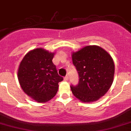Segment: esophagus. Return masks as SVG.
Returning a JSON list of instances; mask_svg holds the SVG:
<instances>
[{
    "label": "esophagus",
    "mask_w": 131,
    "mask_h": 131,
    "mask_svg": "<svg viewBox=\"0 0 131 131\" xmlns=\"http://www.w3.org/2000/svg\"><path fill=\"white\" fill-rule=\"evenodd\" d=\"M68 79H69V77H68V75H67L64 77V80H65V81H67V80H68Z\"/></svg>",
    "instance_id": "34e87169"
}]
</instances>
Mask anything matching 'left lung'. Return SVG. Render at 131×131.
Wrapping results in <instances>:
<instances>
[{
  "label": "left lung",
  "instance_id": "obj_1",
  "mask_svg": "<svg viewBox=\"0 0 131 131\" xmlns=\"http://www.w3.org/2000/svg\"><path fill=\"white\" fill-rule=\"evenodd\" d=\"M72 61L79 74L72 93L82 102H92L106 93L113 80L115 65L110 55L97 46H88L73 52Z\"/></svg>",
  "mask_w": 131,
  "mask_h": 131
}]
</instances>
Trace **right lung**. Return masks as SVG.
<instances>
[{
    "label": "right lung",
    "instance_id": "obj_1",
    "mask_svg": "<svg viewBox=\"0 0 131 131\" xmlns=\"http://www.w3.org/2000/svg\"><path fill=\"white\" fill-rule=\"evenodd\" d=\"M54 53L42 48L28 52L21 62L18 80L23 91L37 102L44 103L54 97L58 83L63 80L52 63Z\"/></svg>",
    "mask_w": 131,
    "mask_h": 131
}]
</instances>
